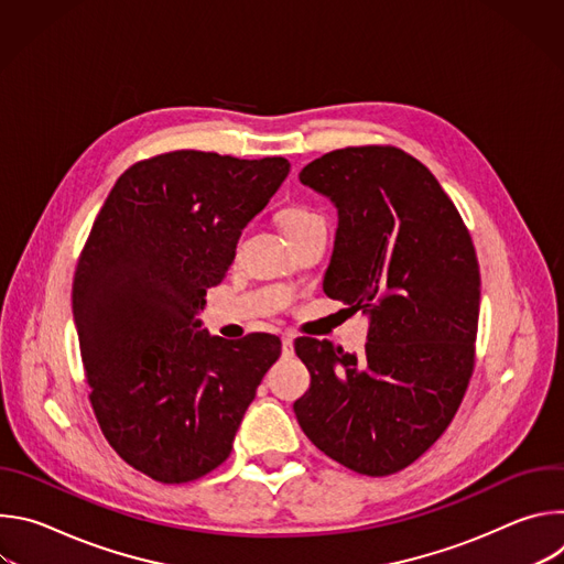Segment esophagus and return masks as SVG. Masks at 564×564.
<instances>
[{"label":"esophagus","mask_w":564,"mask_h":564,"mask_svg":"<svg viewBox=\"0 0 564 564\" xmlns=\"http://www.w3.org/2000/svg\"><path fill=\"white\" fill-rule=\"evenodd\" d=\"M281 350H283L285 357H292V355H294V341H292V337H283V339H281Z\"/></svg>","instance_id":"obj_1"}]
</instances>
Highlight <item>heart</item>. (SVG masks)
Masks as SVG:
<instances>
[{
    "instance_id": "1",
    "label": "heart",
    "mask_w": 564,
    "mask_h": 564,
    "mask_svg": "<svg viewBox=\"0 0 564 564\" xmlns=\"http://www.w3.org/2000/svg\"><path fill=\"white\" fill-rule=\"evenodd\" d=\"M324 218H321L316 212L307 209V207H288L283 214H281V225L285 229V234H296L310 225H316Z\"/></svg>"
}]
</instances>
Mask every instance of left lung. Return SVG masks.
I'll return each instance as SVG.
<instances>
[{
    "label": "left lung",
    "instance_id": "1",
    "mask_svg": "<svg viewBox=\"0 0 564 564\" xmlns=\"http://www.w3.org/2000/svg\"><path fill=\"white\" fill-rule=\"evenodd\" d=\"M301 183L339 209L324 292L370 316L361 355L299 337L310 388L294 401L307 440L383 477L411 466L453 422L475 368L479 263L455 203L392 144L312 160Z\"/></svg>",
    "mask_w": 564,
    "mask_h": 564
}]
</instances>
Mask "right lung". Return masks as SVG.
<instances>
[{
  "instance_id": "right-lung-1",
  "label": "right lung",
  "mask_w": 564,
  "mask_h": 564,
  "mask_svg": "<svg viewBox=\"0 0 564 564\" xmlns=\"http://www.w3.org/2000/svg\"><path fill=\"white\" fill-rule=\"evenodd\" d=\"M290 172L281 155L167 151L138 160L98 212L73 276L89 401L111 448L163 485L194 481L234 435L281 341L198 330L207 288Z\"/></svg>"
}]
</instances>
